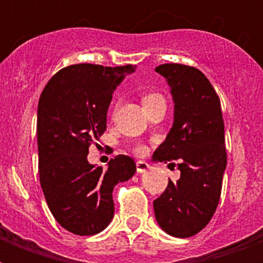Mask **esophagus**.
Listing matches in <instances>:
<instances>
[{
	"instance_id": "obj_1",
	"label": "esophagus",
	"mask_w": 263,
	"mask_h": 263,
	"mask_svg": "<svg viewBox=\"0 0 263 263\" xmlns=\"http://www.w3.org/2000/svg\"><path fill=\"white\" fill-rule=\"evenodd\" d=\"M148 168H150V165L147 162H144V161H138L136 162V171H138V173H144Z\"/></svg>"
}]
</instances>
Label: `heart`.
Here are the masks:
<instances>
[{"mask_svg":"<svg viewBox=\"0 0 263 263\" xmlns=\"http://www.w3.org/2000/svg\"><path fill=\"white\" fill-rule=\"evenodd\" d=\"M158 98H162V97L158 94H146L143 98H142V101H143V105H146V103L152 102V101ZM135 153H138V154H144V153H146V147H144V146H138V147H135Z\"/></svg>","mask_w":263,"mask_h":263,"instance_id":"1","label":"heart"}]
</instances>
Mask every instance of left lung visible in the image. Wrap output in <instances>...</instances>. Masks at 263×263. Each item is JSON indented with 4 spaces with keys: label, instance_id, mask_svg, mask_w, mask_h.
<instances>
[{
    "label": "left lung",
    "instance_id": "8db88e82",
    "mask_svg": "<svg viewBox=\"0 0 263 263\" xmlns=\"http://www.w3.org/2000/svg\"><path fill=\"white\" fill-rule=\"evenodd\" d=\"M171 87L175 110L171 131L153 154L154 162L177 161L180 179L154 204L162 231L190 237L209 224L220 200L227 168L220 98L208 78L194 67L164 64L156 68Z\"/></svg>",
    "mask_w": 263,
    "mask_h": 263
}]
</instances>
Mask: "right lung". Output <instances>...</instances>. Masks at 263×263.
Returning <instances> with one entry per match:
<instances>
[{"label": "right lung", "mask_w": 263, "mask_h": 263, "mask_svg": "<svg viewBox=\"0 0 263 263\" xmlns=\"http://www.w3.org/2000/svg\"><path fill=\"white\" fill-rule=\"evenodd\" d=\"M135 68L69 65L49 80L39 98L41 185L55 221L79 236L99 233L110 224L113 188L136 172L128 156L111 158L106 171L87 161L90 144L106 129L111 95Z\"/></svg>", "instance_id": "obj_1"}]
</instances>
